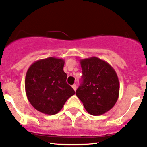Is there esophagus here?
Returning <instances> with one entry per match:
<instances>
[{"label":"esophagus","instance_id":"obj_1","mask_svg":"<svg viewBox=\"0 0 147 147\" xmlns=\"http://www.w3.org/2000/svg\"><path fill=\"white\" fill-rule=\"evenodd\" d=\"M72 88H73V89L74 90H76V88H77V87H76V85H72Z\"/></svg>","mask_w":147,"mask_h":147}]
</instances>
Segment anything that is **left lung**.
Returning a JSON list of instances; mask_svg holds the SVG:
<instances>
[{"label": "left lung", "mask_w": 147, "mask_h": 147, "mask_svg": "<svg viewBox=\"0 0 147 147\" xmlns=\"http://www.w3.org/2000/svg\"><path fill=\"white\" fill-rule=\"evenodd\" d=\"M82 84L76 95L87 112L100 115L113 107L119 98L117 74L108 62L96 57L80 59Z\"/></svg>", "instance_id": "8db88e82"}]
</instances>
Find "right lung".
<instances>
[{
  "label": "right lung",
  "instance_id": "right-lung-1",
  "mask_svg": "<svg viewBox=\"0 0 147 147\" xmlns=\"http://www.w3.org/2000/svg\"><path fill=\"white\" fill-rule=\"evenodd\" d=\"M65 60L56 57L39 59L26 72L25 90L30 104L47 115L59 113L75 91L66 82Z\"/></svg>",
  "mask_w": 147,
  "mask_h": 147
}]
</instances>
